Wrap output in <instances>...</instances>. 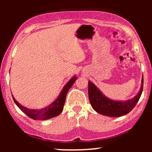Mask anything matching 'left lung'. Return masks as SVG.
Segmentation results:
<instances>
[{
	"label": "left lung",
	"mask_w": 152,
	"mask_h": 152,
	"mask_svg": "<svg viewBox=\"0 0 152 152\" xmlns=\"http://www.w3.org/2000/svg\"><path fill=\"white\" fill-rule=\"evenodd\" d=\"M143 77L138 94L127 101H115L105 96L94 83L88 81V97L91 106L95 111L104 116L118 117L129 113L137 103L142 93Z\"/></svg>",
	"instance_id": "8db88e82"
}]
</instances>
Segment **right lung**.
<instances>
[{
    "instance_id": "right-lung-1",
    "label": "right lung",
    "mask_w": 152,
    "mask_h": 152,
    "mask_svg": "<svg viewBox=\"0 0 152 152\" xmlns=\"http://www.w3.org/2000/svg\"><path fill=\"white\" fill-rule=\"evenodd\" d=\"M76 76H74L70 80H69L66 85L64 86L63 89L61 90L60 94L58 95L57 99L54 101L51 102L46 107L42 108L40 109H28L23 105L20 104L19 102L16 101L15 97L12 96V99L15 103L17 104V106L22 110L23 112L25 113L28 117L31 118L35 120H47L50 119L51 118L55 117L60 114L64 109V106L65 104L66 97L67 92H68L72 86L73 85L74 82L76 80Z\"/></svg>"
}]
</instances>
